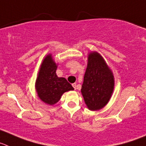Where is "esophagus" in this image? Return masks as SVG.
Listing matches in <instances>:
<instances>
[{"label":"esophagus","instance_id":"34e87169","mask_svg":"<svg viewBox=\"0 0 146 146\" xmlns=\"http://www.w3.org/2000/svg\"><path fill=\"white\" fill-rule=\"evenodd\" d=\"M72 85H73V88H74L75 90H76V84L74 83V84H72Z\"/></svg>","mask_w":146,"mask_h":146}]
</instances>
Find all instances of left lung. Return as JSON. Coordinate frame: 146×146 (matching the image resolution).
<instances>
[{"label":"left lung","mask_w":146,"mask_h":146,"mask_svg":"<svg viewBox=\"0 0 146 146\" xmlns=\"http://www.w3.org/2000/svg\"><path fill=\"white\" fill-rule=\"evenodd\" d=\"M113 73L98 52L88 55L87 69L82 86V94L90 110H99L106 105L113 92Z\"/></svg>","instance_id":"8db88e82"}]
</instances>
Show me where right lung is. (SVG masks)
Masks as SVG:
<instances>
[{"label": "right lung", "instance_id": "add662e5", "mask_svg": "<svg viewBox=\"0 0 146 146\" xmlns=\"http://www.w3.org/2000/svg\"><path fill=\"white\" fill-rule=\"evenodd\" d=\"M56 68L51 54L47 55L40 66L35 84L38 97L49 105L57 103L64 92L74 90L66 78L56 76Z\"/></svg>", "mask_w": 146, "mask_h": 146}]
</instances>
